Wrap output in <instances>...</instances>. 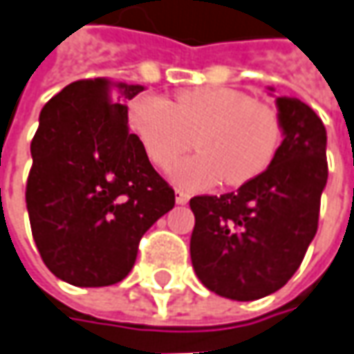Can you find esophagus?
Here are the masks:
<instances>
[{
	"label": "esophagus",
	"mask_w": 354,
	"mask_h": 354,
	"mask_svg": "<svg viewBox=\"0 0 354 354\" xmlns=\"http://www.w3.org/2000/svg\"><path fill=\"white\" fill-rule=\"evenodd\" d=\"M189 200V194L188 192H184V189H176V203H180V205H184V203H188Z\"/></svg>",
	"instance_id": "34e87169"
}]
</instances>
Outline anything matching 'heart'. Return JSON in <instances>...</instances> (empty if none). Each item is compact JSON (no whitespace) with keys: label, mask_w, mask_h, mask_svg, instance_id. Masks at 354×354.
Returning <instances> with one entry per match:
<instances>
[{"label":"heart","mask_w":354,"mask_h":354,"mask_svg":"<svg viewBox=\"0 0 354 354\" xmlns=\"http://www.w3.org/2000/svg\"><path fill=\"white\" fill-rule=\"evenodd\" d=\"M129 123L158 168H170L196 137L200 153L172 170L186 188H207L219 180L227 186L247 184L274 162L284 137L276 107L223 86L184 90L172 102L140 95L129 109Z\"/></svg>","instance_id":"1"}]
</instances>
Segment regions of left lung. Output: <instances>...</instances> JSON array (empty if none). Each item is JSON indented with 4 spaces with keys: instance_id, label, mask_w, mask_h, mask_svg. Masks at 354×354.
Returning <instances> with one entry per match:
<instances>
[{
    "instance_id": "left-lung-1",
    "label": "left lung",
    "mask_w": 354,
    "mask_h": 354,
    "mask_svg": "<svg viewBox=\"0 0 354 354\" xmlns=\"http://www.w3.org/2000/svg\"><path fill=\"white\" fill-rule=\"evenodd\" d=\"M276 105L284 140L274 162L237 192L189 200L194 270L207 290L237 301L284 286L317 233L327 133L298 97H278Z\"/></svg>"
}]
</instances>
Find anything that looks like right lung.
<instances>
[{"label":"right lung","instance_id":"right-lung-1","mask_svg":"<svg viewBox=\"0 0 354 354\" xmlns=\"http://www.w3.org/2000/svg\"><path fill=\"white\" fill-rule=\"evenodd\" d=\"M142 86L78 80L48 100L31 140L27 212L46 268L68 284L111 286L131 272L140 237L174 207L127 125Z\"/></svg>","mask_w":354,"mask_h":354}]
</instances>
